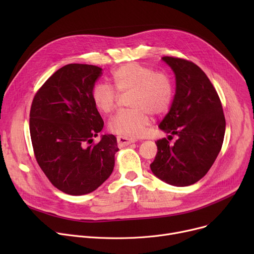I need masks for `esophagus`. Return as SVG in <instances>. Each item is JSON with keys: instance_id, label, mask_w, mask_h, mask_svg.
<instances>
[{"instance_id": "1", "label": "esophagus", "mask_w": 254, "mask_h": 254, "mask_svg": "<svg viewBox=\"0 0 254 254\" xmlns=\"http://www.w3.org/2000/svg\"><path fill=\"white\" fill-rule=\"evenodd\" d=\"M134 142H135V140L131 139V138H127V137H122V136L117 137V143H118L119 145L126 146V145H128V144L134 143Z\"/></svg>"}]
</instances>
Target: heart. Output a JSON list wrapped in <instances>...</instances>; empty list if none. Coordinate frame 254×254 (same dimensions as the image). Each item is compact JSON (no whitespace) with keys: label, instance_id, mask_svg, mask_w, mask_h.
Listing matches in <instances>:
<instances>
[{"label":"heart","instance_id":"obj_1","mask_svg":"<svg viewBox=\"0 0 254 254\" xmlns=\"http://www.w3.org/2000/svg\"><path fill=\"white\" fill-rule=\"evenodd\" d=\"M111 81L116 92L108 84L98 83L92 88L91 98L100 112L108 114L115 109L119 99L117 92L120 95L130 92L128 105L131 109L117 113L109 123V129L122 137L143 136L151 122L150 113L165 114L174 100L171 76L138 63H127L113 70Z\"/></svg>","mask_w":254,"mask_h":254}]
</instances>
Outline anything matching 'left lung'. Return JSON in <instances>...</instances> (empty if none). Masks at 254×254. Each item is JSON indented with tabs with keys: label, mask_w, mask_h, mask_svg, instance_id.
<instances>
[{
	"label": "left lung",
	"mask_w": 254,
	"mask_h": 254,
	"mask_svg": "<svg viewBox=\"0 0 254 254\" xmlns=\"http://www.w3.org/2000/svg\"><path fill=\"white\" fill-rule=\"evenodd\" d=\"M176 77V93L159 128L170 136L157 140L150 169L161 180L189 186L202 179L221 149L225 118L216 89L194 63L164 57ZM175 135L177 141L171 143Z\"/></svg>",
	"instance_id": "left-lung-1"
}]
</instances>
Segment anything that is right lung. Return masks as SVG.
<instances>
[{"label": "right lung", "mask_w": 254, "mask_h": 254, "mask_svg": "<svg viewBox=\"0 0 254 254\" xmlns=\"http://www.w3.org/2000/svg\"><path fill=\"white\" fill-rule=\"evenodd\" d=\"M102 70L92 64H65L46 80L32 102L30 134L36 161L64 193L96 190L114 168L115 136L92 142L104 127L91 98Z\"/></svg>", "instance_id": "1"}]
</instances>
